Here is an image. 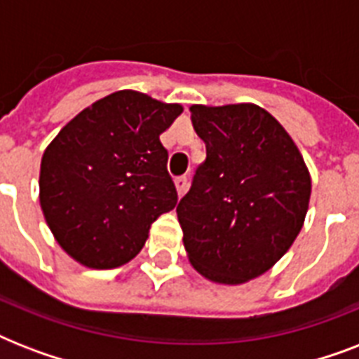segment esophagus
I'll use <instances>...</instances> for the list:
<instances>
[{"instance_id": "1", "label": "esophagus", "mask_w": 359, "mask_h": 359, "mask_svg": "<svg viewBox=\"0 0 359 359\" xmlns=\"http://www.w3.org/2000/svg\"><path fill=\"white\" fill-rule=\"evenodd\" d=\"M175 186H177V194H179V197L184 196L186 188H188V179L186 177H177L175 179Z\"/></svg>"}]
</instances>
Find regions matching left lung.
Listing matches in <instances>:
<instances>
[{"label":"left lung","instance_id":"8db88e82","mask_svg":"<svg viewBox=\"0 0 359 359\" xmlns=\"http://www.w3.org/2000/svg\"><path fill=\"white\" fill-rule=\"evenodd\" d=\"M207 145L177 207L191 266L210 281L259 278L289 251L311 197V177L287 130L255 104L190 108Z\"/></svg>","mask_w":359,"mask_h":359}]
</instances>
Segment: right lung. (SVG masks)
<instances>
[{
    "label": "right lung",
    "mask_w": 359,
    "mask_h": 359,
    "mask_svg": "<svg viewBox=\"0 0 359 359\" xmlns=\"http://www.w3.org/2000/svg\"><path fill=\"white\" fill-rule=\"evenodd\" d=\"M180 104L111 93L76 115L42 154L41 208L57 244L87 268L132 261L152 222L177 205L160 134Z\"/></svg>",
    "instance_id": "1"
}]
</instances>
